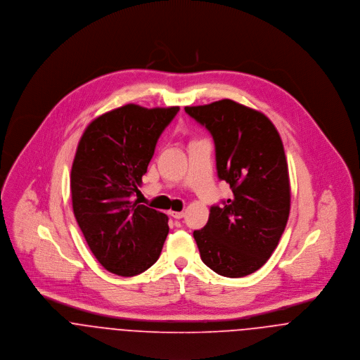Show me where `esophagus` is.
I'll list each match as a JSON object with an SVG mask.
<instances>
[{"instance_id": "obj_1", "label": "esophagus", "mask_w": 360, "mask_h": 360, "mask_svg": "<svg viewBox=\"0 0 360 360\" xmlns=\"http://www.w3.org/2000/svg\"><path fill=\"white\" fill-rule=\"evenodd\" d=\"M169 214H171V217L175 218V219H181V218L185 217V212H178V211H171Z\"/></svg>"}]
</instances>
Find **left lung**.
I'll return each instance as SVG.
<instances>
[{"mask_svg": "<svg viewBox=\"0 0 360 360\" xmlns=\"http://www.w3.org/2000/svg\"><path fill=\"white\" fill-rule=\"evenodd\" d=\"M185 112L211 134L218 178L233 192L224 205H212L207 225L193 232L201 261L226 278L254 274L278 247L290 214L279 132L264 113L231 99Z\"/></svg>", "mask_w": 360, "mask_h": 360, "instance_id": "1", "label": "left lung"}]
</instances>
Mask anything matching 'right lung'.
<instances>
[{
  "label": "right lung",
  "mask_w": 360,
  "mask_h": 360,
  "mask_svg": "<svg viewBox=\"0 0 360 360\" xmlns=\"http://www.w3.org/2000/svg\"><path fill=\"white\" fill-rule=\"evenodd\" d=\"M178 112L124 105L91 121L79 142L70 175L73 212L95 258L119 276L139 275L160 257L167 215L129 198Z\"/></svg>",
  "instance_id": "right-lung-1"
}]
</instances>
